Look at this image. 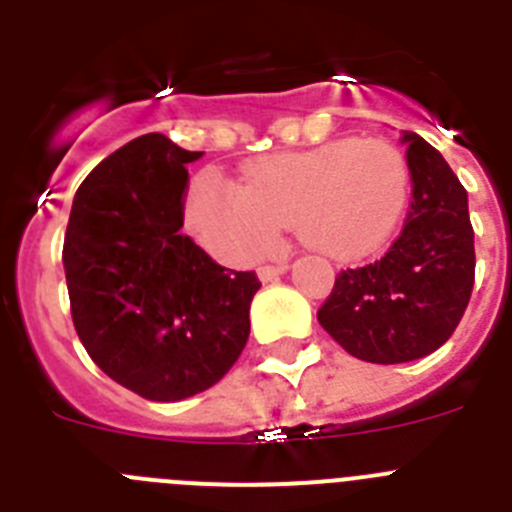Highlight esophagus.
<instances>
[{
	"instance_id": "esophagus-1",
	"label": "esophagus",
	"mask_w": 512,
	"mask_h": 512,
	"mask_svg": "<svg viewBox=\"0 0 512 512\" xmlns=\"http://www.w3.org/2000/svg\"><path fill=\"white\" fill-rule=\"evenodd\" d=\"M287 271V261H279V264L274 266H261L259 269V279L261 282H274V279H279Z\"/></svg>"
}]
</instances>
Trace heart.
I'll use <instances>...</instances> for the list:
<instances>
[{"instance_id":"obj_1","label":"heart","mask_w":512,"mask_h":512,"mask_svg":"<svg viewBox=\"0 0 512 512\" xmlns=\"http://www.w3.org/2000/svg\"><path fill=\"white\" fill-rule=\"evenodd\" d=\"M410 202V166L390 140L338 138L310 151L279 153L243 169L238 187L202 179L189 225L225 264L259 259L295 220L312 251L361 261L382 251Z\"/></svg>"}]
</instances>
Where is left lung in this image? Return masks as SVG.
Returning <instances> with one entry per match:
<instances>
[{
    "label": "left lung",
    "mask_w": 512,
    "mask_h": 512,
    "mask_svg": "<svg viewBox=\"0 0 512 512\" xmlns=\"http://www.w3.org/2000/svg\"><path fill=\"white\" fill-rule=\"evenodd\" d=\"M408 146L413 202L400 238L374 264L346 269L318 323L348 354L405 364L449 341L474 287V230L467 192L441 153L418 133Z\"/></svg>",
    "instance_id": "8db88e82"
}]
</instances>
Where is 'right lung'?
<instances>
[{"mask_svg":"<svg viewBox=\"0 0 512 512\" xmlns=\"http://www.w3.org/2000/svg\"><path fill=\"white\" fill-rule=\"evenodd\" d=\"M200 156L161 133L125 143L84 179L63 241L81 343L146 400L210 390L251 333L256 274L215 264L182 233L187 164Z\"/></svg>","mask_w":512,"mask_h":512,"instance_id":"obj_1","label":"right lung"}]
</instances>
